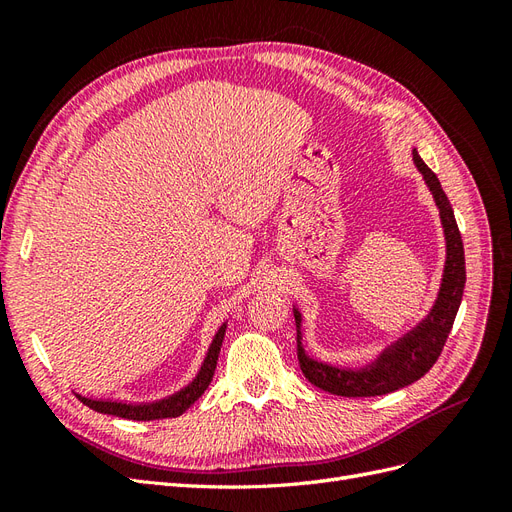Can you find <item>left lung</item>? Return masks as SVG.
<instances>
[{
	"label": "left lung",
	"mask_w": 512,
	"mask_h": 512,
	"mask_svg": "<svg viewBox=\"0 0 512 512\" xmlns=\"http://www.w3.org/2000/svg\"><path fill=\"white\" fill-rule=\"evenodd\" d=\"M416 168L421 170L429 192L440 209V220L446 239V265L442 275V286L438 292L436 305L431 307L429 316L418 322L410 333L386 348L378 359L361 369H342L327 363L309 359L301 344V314L294 309V322H297V354L303 376L318 389L342 395V397H376L393 393L397 389L423 378L438 361L442 348L453 329L455 316L459 312L463 286H466V256H463V241L455 222L451 203L442 190L436 173L421 160L416 149L412 151Z\"/></svg>",
	"instance_id": "8db88e82"
}]
</instances>
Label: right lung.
Segmentation results:
<instances>
[{"mask_svg":"<svg viewBox=\"0 0 512 512\" xmlns=\"http://www.w3.org/2000/svg\"><path fill=\"white\" fill-rule=\"evenodd\" d=\"M224 333H226V324H222L220 331L215 333L213 342L209 346V352L205 356V363L200 367L198 376L181 389L179 393L170 395L160 401H151V404H123V401H104V399H89V397H79L85 406L91 410H96L100 414H113L121 418H130V421H158V418H175L181 416L185 410H188L194 401L207 391L209 382L213 380L215 374V365H218V356L220 348L224 342Z\"/></svg>","mask_w":512,"mask_h":512,"instance_id":"right-lung-1","label":"right lung"}]
</instances>
